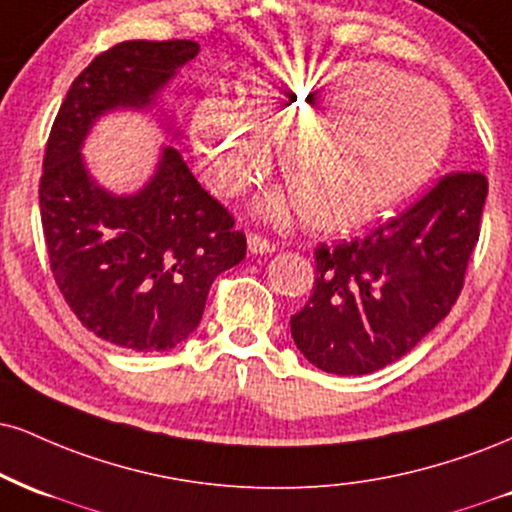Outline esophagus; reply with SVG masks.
I'll use <instances>...</instances> for the list:
<instances>
[{
    "label": "esophagus",
    "mask_w": 512,
    "mask_h": 512,
    "mask_svg": "<svg viewBox=\"0 0 512 512\" xmlns=\"http://www.w3.org/2000/svg\"><path fill=\"white\" fill-rule=\"evenodd\" d=\"M248 250L252 252V255H272V252L276 250V245L272 243V240L257 236V233H248Z\"/></svg>",
    "instance_id": "esophagus-1"
}]
</instances>
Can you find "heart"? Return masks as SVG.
<instances>
[{
    "instance_id": "heart-1",
    "label": "heart",
    "mask_w": 512,
    "mask_h": 512,
    "mask_svg": "<svg viewBox=\"0 0 512 512\" xmlns=\"http://www.w3.org/2000/svg\"><path fill=\"white\" fill-rule=\"evenodd\" d=\"M353 118L348 134L328 128ZM312 229L348 233L389 212L427 181L446 150L451 114L427 85H400L355 61L283 59L248 80L245 114L209 97L190 116V143L207 186L238 195L264 174L269 143ZM279 212V202H269Z\"/></svg>"
}]
</instances>
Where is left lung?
Wrapping results in <instances>:
<instances>
[{
    "instance_id": "left-lung-1",
    "label": "left lung",
    "mask_w": 512,
    "mask_h": 512,
    "mask_svg": "<svg viewBox=\"0 0 512 512\" xmlns=\"http://www.w3.org/2000/svg\"><path fill=\"white\" fill-rule=\"evenodd\" d=\"M486 193L484 174L455 171L369 236L319 245L312 295L291 317L300 353L341 377L410 353L463 291Z\"/></svg>"
}]
</instances>
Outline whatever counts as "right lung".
Listing matches in <instances>:
<instances>
[{"label": "right lung", "instance_id": "1", "mask_svg": "<svg viewBox=\"0 0 512 512\" xmlns=\"http://www.w3.org/2000/svg\"><path fill=\"white\" fill-rule=\"evenodd\" d=\"M197 52L193 40H128L97 54L66 92L42 162V231L61 295L85 329L138 353L186 341L248 243L176 147L131 195L97 186L80 147L100 116L150 107Z\"/></svg>", "mask_w": 512, "mask_h": 512}]
</instances>
